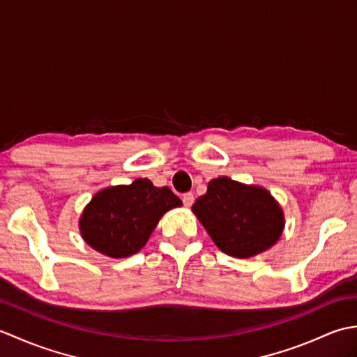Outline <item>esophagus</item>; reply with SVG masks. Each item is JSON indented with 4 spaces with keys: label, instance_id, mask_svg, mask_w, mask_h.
Returning <instances> with one entry per match:
<instances>
[{
    "label": "esophagus",
    "instance_id": "34e87169",
    "mask_svg": "<svg viewBox=\"0 0 357 357\" xmlns=\"http://www.w3.org/2000/svg\"><path fill=\"white\" fill-rule=\"evenodd\" d=\"M183 202H184V206H185V207H192V206H193V202H195V196H193V193H185V195L183 196Z\"/></svg>",
    "mask_w": 357,
    "mask_h": 357
}]
</instances>
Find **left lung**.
Wrapping results in <instances>:
<instances>
[{
    "mask_svg": "<svg viewBox=\"0 0 357 357\" xmlns=\"http://www.w3.org/2000/svg\"><path fill=\"white\" fill-rule=\"evenodd\" d=\"M192 210L215 244L234 257L265 252L284 227L282 210L267 190L225 176L211 181Z\"/></svg>",
    "mask_w": 357,
    "mask_h": 357,
    "instance_id": "8db88e82",
    "label": "left lung"
}]
</instances>
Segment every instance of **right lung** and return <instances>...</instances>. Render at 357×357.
I'll return each mask as SVG.
<instances>
[{"label": "right lung", "mask_w": 357, "mask_h": 357, "mask_svg": "<svg viewBox=\"0 0 357 357\" xmlns=\"http://www.w3.org/2000/svg\"><path fill=\"white\" fill-rule=\"evenodd\" d=\"M181 204L169 187L158 188L149 179L105 188L82 213L81 234L90 247L110 257L130 256L146 245L165 211Z\"/></svg>", "instance_id": "1"}]
</instances>
